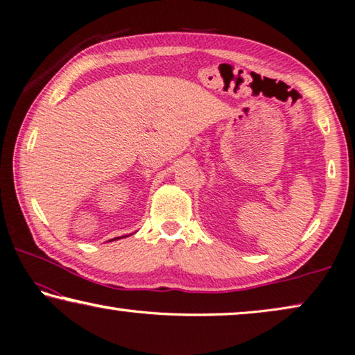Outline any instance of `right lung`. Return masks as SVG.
I'll return each instance as SVG.
<instances>
[{
    "label": "right lung",
    "instance_id": "1",
    "mask_svg": "<svg viewBox=\"0 0 355 355\" xmlns=\"http://www.w3.org/2000/svg\"><path fill=\"white\" fill-rule=\"evenodd\" d=\"M124 237H128V235H121V237H116V239H112V240H109V241H114V240H120V239H124Z\"/></svg>",
    "mask_w": 355,
    "mask_h": 355
}]
</instances>
